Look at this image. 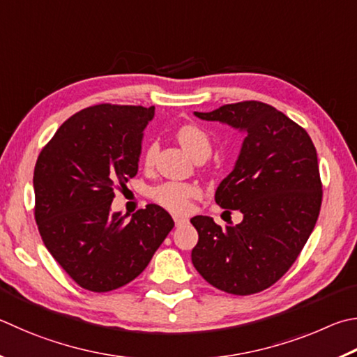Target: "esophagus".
Masks as SVG:
<instances>
[{"instance_id": "1", "label": "esophagus", "mask_w": 357, "mask_h": 357, "mask_svg": "<svg viewBox=\"0 0 357 357\" xmlns=\"http://www.w3.org/2000/svg\"><path fill=\"white\" fill-rule=\"evenodd\" d=\"M187 222H189V220H187L185 217H174V225H176V226H183Z\"/></svg>"}]
</instances>
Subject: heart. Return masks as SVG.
Returning a JSON list of instances; mask_svg holds the SVG:
<instances>
[{
  "label": "heart",
  "instance_id": "b5f03b06",
  "mask_svg": "<svg viewBox=\"0 0 357 357\" xmlns=\"http://www.w3.org/2000/svg\"><path fill=\"white\" fill-rule=\"evenodd\" d=\"M176 139L179 145L190 154L192 158L198 156V154H211V139L206 134L203 128L193 123H187V125L181 126L176 131ZM158 154V144L148 145L145 151V162L148 165L153 164L154 158ZM199 195V189L195 184H187V183H165L159 185L154 190V197L159 201L162 206H165L167 209L172 212L183 213L190 206V199L197 198Z\"/></svg>",
  "mask_w": 357,
  "mask_h": 357
}]
</instances>
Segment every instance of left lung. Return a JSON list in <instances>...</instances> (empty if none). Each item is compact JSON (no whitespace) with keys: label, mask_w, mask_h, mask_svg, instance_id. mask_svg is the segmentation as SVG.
Returning <instances> with one entry per match:
<instances>
[{"label":"left lung","mask_w":357,"mask_h":357,"mask_svg":"<svg viewBox=\"0 0 357 357\" xmlns=\"http://www.w3.org/2000/svg\"><path fill=\"white\" fill-rule=\"evenodd\" d=\"M193 115L234 128L245 139L215 192L217 204L241 211L243 220L222 228L212 217H193L198 243L192 264L213 287L257 294L286 273L315 228L321 206L315 146L301 126L265 102Z\"/></svg>","instance_id":"left-lung-1"}]
</instances>
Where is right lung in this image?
<instances>
[{"instance_id": "right-lung-1", "label": "right lung", "mask_w": 357, "mask_h": 357, "mask_svg": "<svg viewBox=\"0 0 357 357\" xmlns=\"http://www.w3.org/2000/svg\"><path fill=\"white\" fill-rule=\"evenodd\" d=\"M154 106L98 105L57 129L34 168L36 222L56 262L92 291L135 280L174 222L158 204L128 218L112 212L114 187L139 170L142 140Z\"/></svg>"}]
</instances>
